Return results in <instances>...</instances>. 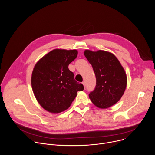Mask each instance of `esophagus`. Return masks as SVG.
Listing matches in <instances>:
<instances>
[{"mask_svg": "<svg viewBox=\"0 0 155 155\" xmlns=\"http://www.w3.org/2000/svg\"><path fill=\"white\" fill-rule=\"evenodd\" d=\"M83 86H84V87H86V83H85V81H83Z\"/></svg>", "mask_w": 155, "mask_h": 155, "instance_id": "34e87169", "label": "esophagus"}]
</instances>
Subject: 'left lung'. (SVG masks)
I'll list each match as a JSON object with an SVG mask.
<instances>
[{
  "mask_svg": "<svg viewBox=\"0 0 155 155\" xmlns=\"http://www.w3.org/2000/svg\"><path fill=\"white\" fill-rule=\"evenodd\" d=\"M84 54L91 64L96 78L94 90L89 94L91 102L100 108L112 106L121 99L126 87L123 68L111 53L85 50Z\"/></svg>",
  "mask_w": 155,
  "mask_h": 155,
  "instance_id": "8db88e82",
  "label": "left lung"
}]
</instances>
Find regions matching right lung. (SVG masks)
<instances>
[{
  "label": "right lung",
  "instance_id": "add662e5",
  "mask_svg": "<svg viewBox=\"0 0 155 155\" xmlns=\"http://www.w3.org/2000/svg\"><path fill=\"white\" fill-rule=\"evenodd\" d=\"M76 50H54L43 56L34 68L31 84L40 105L51 113L67 110L83 85L74 78L69 65L77 56Z\"/></svg>",
  "mask_w": 155,
  "mask_h": 155
}]
</instances>
